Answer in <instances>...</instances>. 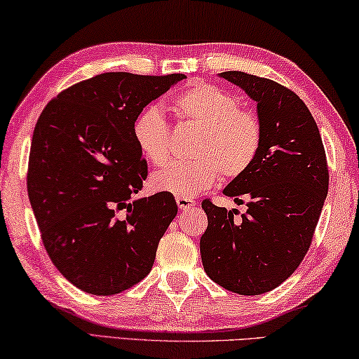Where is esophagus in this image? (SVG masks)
I'll return each instance as SVG.
<instances>
[{
  "label": "esophagus",
  "instance_id": "esophagus-1",
  "mask_svg": "<svg viewBox=\"0 0 359 359\" xmlns=\"http://www.w3.org/2000/svg\"><path fill=\"white\" fill-rule=\"evenodd\" d=\"M176 203H178V207L181 208V210H191V208L196 205V202L192 201V198H187V197H176Z\"/></svg>",
  "mask_w": 359,
  "mask_h": 359
}]
</instances>
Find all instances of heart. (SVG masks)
<instances>
[{
	"mask_svg": "<svg viewBox=\"0 0 359 359\" xmlns=\"http://www.w3.org/2000/svg\"><path fill=\"white\" fill-rule=\"evenodd\" d=\"M173 110L181 122L198 130L191 147L194 158L154 172L149 178L154 191L192 198L210 189L219 176L239 178L255 163L263 123L257 112L239 106L233 93L213 83H196L173 99ZM131 135L149 162L168 161L170 126L157 106L149 104L137 112Z\"/></svg>",
	"mask_w": 359,
	"mask_h": 359,
	"instance_id": "heart-1",
	"label": "heart"
}]
</instances>
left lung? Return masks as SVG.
<instances>
[{
	"label": "left lung",
	"mask_w": 359,
	"mask_h": 359,
	"mask_svg": "<svg viewBox=\"0 0 359 359\" xmlns=\"http://www.w3.org/2000/svg\"><path fill=\"white\" fill-rule=\"evenodd\" d=\"M219 75L257 101L263 144L255 163L223 191L245 203V213L202 201V263L222 287L260 295L283 284L310 249L329 187L326 151L310 109L289 88L245 72Z\"/></svg>",
	"instance_id": "8db88e82"
}]
</instances>
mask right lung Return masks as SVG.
Listing matches in <instances>:
<instances>
[{
	"instance_id": "obj_1",
	"label": "right lung",
	"mask_w": 359,
	"mask_h": 359,
	"mask_svg": "<svg viewBox=\"0 0 359 359\" xmlns=\"http://www.w3.org/2000/svg\"><path fill=\"white\" fill-rule=\"evenodd\" d=\"M184 74L109 72L72 85L43 109L33 131L27 191L54 266L91 295H115L151 273L175 197L133 201L147 162L131 125Z\"/></svg>"
}]
</instances>
